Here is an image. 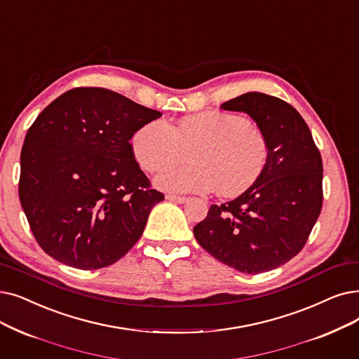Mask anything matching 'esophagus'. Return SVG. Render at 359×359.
<instances>
[{
	"label": "esophagus",
	"mask_w": 359,
	"mask_h": 359,
	"mask_svg": "<svg viewBox=\"0 0 359 359\" xmlns=\"http://www.w3.org/2000/svg\"><path fill=\"white\" fill-rule=\"evenodd\" d=\"M165 199L173 201V202H179V204H184V202L188 201V198H186V196H179V195H173V194H167Z\"/></svg>",
	"instance_id": "esophagus-1"
}]
</instances>
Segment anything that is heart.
I'll use <instances>...</instances> for the list:
<instances>
[{
	"label": "heart",
	"instance_id": "obj_1",
	"mask_svg": "<svg viewBox=\"0 0 359 359\" xmlns=\"http://www.w3.org/2000/svg\"><path fill=\"white\" fill-rule=\"evenodd\" d=\"M130 145L148 173L190 152L191 165L167 169L155 179L158 188L170 192L205 194L217 188L223 196H236L251 188L269 161L267 139L251 120L217 110L186 116L171 126L147 123L133 133Z\"/></svg>",
	"mask_w": 359,
	"mask_h": 359
}]
</instances>
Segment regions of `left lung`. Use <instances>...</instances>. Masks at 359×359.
I'll list each match as a JSON object with an SVG mask.
<instances>
[{
	"label": "left lung",
	"mask_w": 359,
	"mask_h": 359,
	"mask_svg": "<svg viewBox=\"0 0 359 359\" xmlns=\"http://www.w3.org/2000/svg\"><path fill=\"white\" fill-rule=\"evenodd\" d=\"M251 116L269 144L261 176L236 199L211 205L194 227L215 259L248 274L283 266L308 241L323 207V161L305 120L283 100L248 92L222 104Z\"/></svg>",
	"instance_id": "obj_1"
}]
</instances>
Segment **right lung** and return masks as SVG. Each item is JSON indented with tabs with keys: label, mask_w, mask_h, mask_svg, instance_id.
I'll return each instance as SVG.
<instances>
[{
	"label": "right lung",
	"mask_w": 359,
	"mask_h": 359,
	"mask_svg": "<svg viewBox=\"0 0 359 359\" xmlns=\"http://www.w3.org/2000/svg\"><path fill=\"white\" fill-rule=\"evenodd\" d=\"M160 111L104 88H74L29 128L19 198L39 246L79 270L111 266L142 236L164 195L135 160L130 139Z\"/></svg>",
	"instance_id": "1"
}]
</instances>
